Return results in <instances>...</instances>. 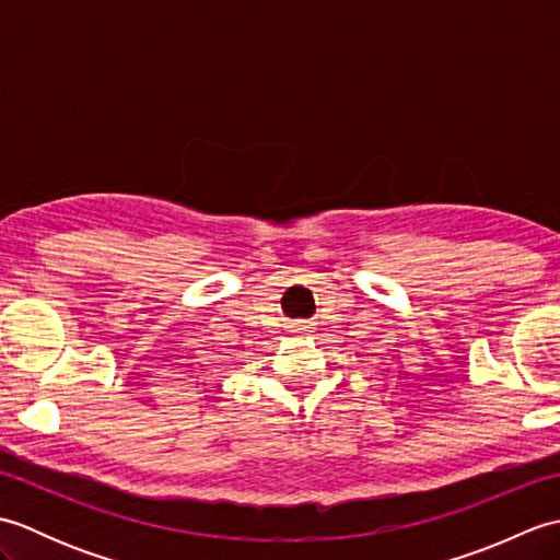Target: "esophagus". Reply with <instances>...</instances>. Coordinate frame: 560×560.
<instances>
[{"label": "esophagus", "instance_id": "34e87169", "mask_svg": "<svg viewBox=\"0 0 560 560\" xmlns=\"http://www.w3.org/2000/svg\"><path fill=\"white\" fill-rule=\"evenodd\" d=\"M293 329H295V331H301V335H305V331H311V329H313V325H311V323H305V319H299V323H293Z\"/></svg>", "mask_w": 560, "mask_h": 560}]
</instances>
